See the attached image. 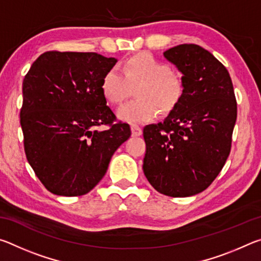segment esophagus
Returning <instances> with one entry per match:
<instances>
[{
	"mask_svg": "<svg viewBox=\"0 0 261 261\" xmlns=\"http://www.w3.org/2000/svg\"><path fill=\"white\" fill-rule=\"evenodd\" d=\"M131 134L134 137H138L140 136L141 134H143V130L140 129V127L137 125V124H132L131 125Z\"/></svg>",
	"mask_w": 261,
	"mask_h": 261,
	"instance_id": "obj_1",
	"label": "esophagus"
}]
</instances>
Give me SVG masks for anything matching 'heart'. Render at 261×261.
Listing matches in <instances>:
<instances>
[{
    "mask_svg": "<svg viewBox=\"0 0 261 261\" xmlns=\"http://www.w3.org/2000/svg\"><path fill=\"white\" fill-rule=\"evenodd\" d=\"M108 69L101 79V92L110 103L118 105L129 94L130 85H137V99L117 109V117L129 123L152 121L160 110L169 114L182 101L184 82L165 62L149 53H138L127 57L121 65Z\"/></svg>",
    "mask_w": 261,
    "mask_h": 261,
    "instance_id": "b5f03b06",
    "label": "heart"
}]
</instances>
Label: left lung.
<instances>
[{
    "instance_id": "left-lung-1",
    "label": "left lung",
    "mask_w": 261,
    "mask_h": 261,
    "mask_svg": "<svg viewBox=\"0 0 261 261\" xmlns=\"http://www.w3.org/2000/svg\"><path fill=\"white\" fill-rule=\"evenodd\" d=\"M178 71L182 101L158 124L144 127V174L158 192L190 197L216 178L231 148L237 102L226 67L204 48L184 43L163 53Z\"/></svg>"
}]
</instances>
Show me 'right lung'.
Wrapping results in <instances>:
<instances>
[{
  "instance_id": "obj_1",
  "label": "right lung",
  "mask_w": 261,
  "mask_h": 261,
  "mask_svg": "<svg viewBox=\"0 0 261 261\" xmlns=\"http://www.w3.org/2000/svg\"><path fill=\"white\" fill-rule=\"evenodd\" d=\"M96 53L46 51L23 81L20 125L26 159L45 188L57 196L90 192L115 151L131 136L101 92V79L116 64ZM108 125L100 132L96 126Z\"/></svg>"
}]
</instances>
